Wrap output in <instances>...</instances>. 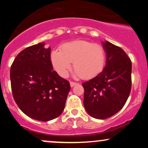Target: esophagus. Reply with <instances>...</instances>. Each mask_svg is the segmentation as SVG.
Segmentation results:
<instances>
[{
	"mask_svg": "<svg viewBox=\"0 0 148 148\" xmlns=\"http://www.w3.org/2000/svg\"><path fill=\"white\" fill-rule=\"evenodd\" d=\"M76 85H77V83H75V82H72V81H71L70 82V86L71 87H74V86H76Z\"/></svg>",
	"mask_w": 148,
	"mask_h": 148,
	"instance_id": "1",
	"label": "esophagus"
}]
</instances>
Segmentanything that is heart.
Returning <instances> with one entry per match:
<instances>
[{
	"mask_svg": "<svg viewBox=\"0 0 148 148\" xmlns=\"http://www.w3.org/2000/svg\"><path fill=\"white\" fill-rule=\"evenodd\" d=\"M50 58L54 69L62 77L67 76L74 62L76 75L89 79L102 72L106 55L99 45L86 40H76L63 44L60 50H53Z\"/></svg>",
	"mask_w": 148,
	"mask_h": 148,
	"instance_id": "1",
	"label": "heart"
}]
</instances>
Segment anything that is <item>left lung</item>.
I'll use <instances>...</instances> for the list:
<instances>
[{
	"label": "left lung",
	"mask_w": 148,
	"mask_h": 148,
	"mask_svg": "<svg viewBox=\"0 0 148 148\" xmlns=\"http://www.w3.org/2000/svg\"><path fill=\"white\" fill-rule=\"evenodd\" d=\"M106 56L103 71L82 84L84 105L87 113L96 119L115 115L126 103L132 87V62L120 47L101 42Z\"/></svg>",
	"instance_id": "obj_1"
}]
</instances>
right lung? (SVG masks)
Returning <instances> with one entry per match:
<instances>
[{"mask_svg": "<svg viewBox=\"0 0 148 148\" xmlns=\"http://www.w3.org/2000/svg\"><path fill=\"white\" fill-rule=\"evenodd\" d=\"M41 42L23 49L10 69L14 99L23 113L47 122L63 111L70 85L53 70L51 48Z\"/></svg>", "mask_w": 148, "mask_h": 148, "instance_id": "1", "label": "right lung"}]
</instances>
